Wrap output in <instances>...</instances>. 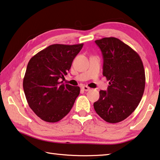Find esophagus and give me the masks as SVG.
<instances>
[{"mask_svg": "<svg viewBox=\"0 0 160 160\" xmlns=\"http://www.w3.org/2000/svg\"><path fill=\"white\" fill-rule=\"evenodd\" d=\"M82 89L83 90H85V91H88V90H90V88L88 87V86L84 85V86H82Z\"/></svg>", "mask_w": 160, "mask_h": 160, "instance_id": "esophagus-1", "label": "esophagus"}]
</instances>
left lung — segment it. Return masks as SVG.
I'll return each mask as SVG.
<instances>
[{"mask_svg":"<svg viewBox=\"0 0 160 160\" xmlns=\"http://www.w3.org/2000/svg\"><path fill=\"white\" fill-rule=\"evenodd\" d=\"M103 56V72L110 80L94 102L98 115L110 123L128 118L138 107L145 87V72L138 53L116 38L96 40Z\"/></svg>","mask_w":160,"mask_h":160,"instance_id":"8db88e82","label":"left lung"}]
</instances>
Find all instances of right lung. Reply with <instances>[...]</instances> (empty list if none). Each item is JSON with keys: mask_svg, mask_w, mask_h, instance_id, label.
Segmentation results:
<instances>
[{"mask_svg": "<svg viewBox=\"0 0 160 160\" xmlns=\"http://www.w3.org/2000/svg\"><path fill=\"white\" fill-rule=\"evenodd\" d=\"M82 46L51 45L29 60L22 86L29 107L41 120L56 122L72 109L80 88L64 85L59 79L68 74Z\"/></svg>", "mask_w": 160, "mask_h": 160, "instance_id": "1", "label": "right lung"}]
</instances>
